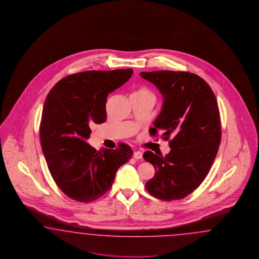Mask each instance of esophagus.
<instances>
[{"label": "esophagus", "instance_id": "obj_1", "mask_svg": "<svg viewBox=\"0 0 259 259\" xmlns=\"http://www.w3.org/2000/svg\"><path fill=\"white\" fill-rule=\"evenodd\" d=\"M134 157L136 159H141V158H142V152H141V151H135L134 152Z\"/></svg>", "mask_w": 259, "mask_h": 259}]
</instances>
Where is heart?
Returning <instances> with one entry per match:
<instances>
[{"label":"heart","instance_id":"obj_1","mask_svg":"<svg viewBox=\"0 0 259 259\" xmlns=\"http://www.w3.org/2000/svg\"><path fill=\"white\" fill-rule=\"evenodd\" d=\"M138 92H141V93H149L147 90H145V89H141V90H139Z\"/></svg>","mask_w":259,"mask_h":259}]
</instances>
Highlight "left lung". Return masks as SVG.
<instances>
[{
	"label": "left lung",
	"mask_w": 259,
	"mask_h": 259,
	"mask_svg": "<svg viewBox=\"0 0 259 259\" xmlns=\"http://www.w3.org/2000/svg\"><path fill=\"white\" fill-rule=\"evenodd\" d=\"M141 76L164 99L150 134L157 137L162 131L171 148L165 157L151 151L143 154L156 170L145 188L164 201L182 199L201 184L219 151L221 126L215 96L203 78L190 72L153 71Z\"/></svg>",
	"instance_id": "obj_1"
}]
</instances>
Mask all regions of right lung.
Returning a JSON list of instances; mask_svg holds the SVG:
<instances>
[{
    "label": "right lung",
    "instance_id": "add662e5",
    "mask_svg": "<svg viewBox=\"0 0 259 259\" xmlns=\"http://www.w3.org/2000/svg\"><path fill=\"white\" fill-rule=\"evenodd\" d=\"M133 70L85 71L62 78L44 104L39 139L58 187L78 202H91L111 187L118 168L132 157L125 143L100 151L88 144L93 124L106 119V97L124 84Z\"/></svg>",
    "mask_w": 259,
    "mask_h": 259
}]
</instances>
